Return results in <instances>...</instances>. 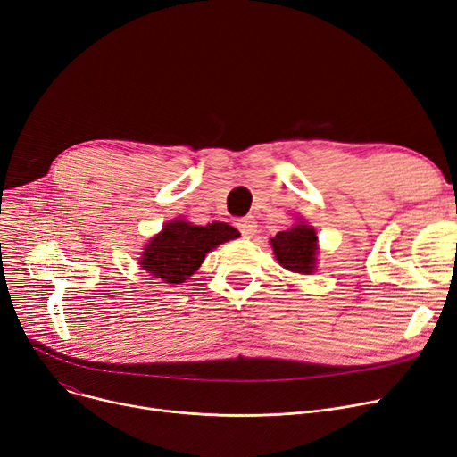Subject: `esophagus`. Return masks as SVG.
Segmentation results:
<instances>
[{
  "mask_svg": "<svg viewBox=\"0 0 457 457\" xmlns=\"http://www.w3.org/2000/svg\"><path fill=\"white\" fill-rule=\"evenodd\" d=\"M235 224H237L238 229H241V233H243L245 237L253 235V233H255V228H257V222H255L253 216H245V219H238Z\"/></svg>",
  "mask_w": 457,
  "mask_h": 457,
  "instance_id": "obj_1",
  "label": "esophagus"
}]
</instances>
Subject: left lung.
<instances>
[{
	"label": "left lung",
	"instance_id": "left-lung-1",
	"mask_svg": "<svg viewBox=\"0 0 457 457\" xmlns=\"http://www.w3.org/2000/svg\"><path fill=\"white\" fill-rule=\"evenodd\" d=\"M317 238L315 228L298 222L291 229L276 233L270 245L283 269L296 274H311L317 267Z\"/></svg>",
	"mask_w": 457,
	"mask_h": 457
}]
</instances>
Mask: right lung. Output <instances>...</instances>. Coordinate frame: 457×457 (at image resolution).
I'll list each match as a JSON object with an SVG mask.
<instances>
[{"mask_svg": "<svg viewBox=\"0 0 457 457\" xmlns=\"http://www.w3.org/2000/svg\"><path fill=\"white\" fill-rule=\"evenodd\" d=\"M238 235L241 233L226 222L195 226L183 219L170 220L161 233L152 237L138 265L164 283L179 285L200 269L212 248L233 241Z\"/></svg>", "mask_w": 457, "mask_h": 457, "instance_id": "1", "label": "right lung"}]
</instances>
